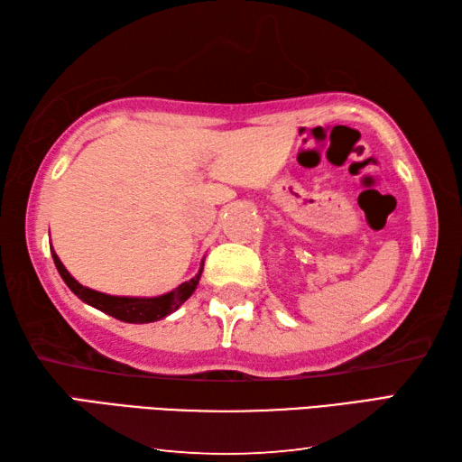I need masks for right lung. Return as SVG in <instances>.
Returning a JSON list of instances; mask_svg holds the SVG:
<instances>
[{"instance_id":"obj_1","label":"right lung","mask_w":462,"mask_h":462,"mask_svg":"<svg viewBox=\"0 0 462 462\" xmlns=\"http://www.w3.org/2000/svg\"><path fill=\"white\" fill-rule=\"evenodd\" d=\"M51 257H53L55 267L60 271L61 279L65 281V285H68L73 293L83 300V303L96 307L103 310V313L116 317L124 323H153V321H159V319L167 317L169 313H173V310H177L187 299L193 295V291L197 289V285H199V279L203 273V263H201V269L193 279L185 281V283H181L177 289L159 297H116V295L99 293V291H93L89 287H83L81 283H78V281L69 275V271L63 267V263L60 261L58 253L53 251V247H51Z\"/></svg>"}]
</instances>
